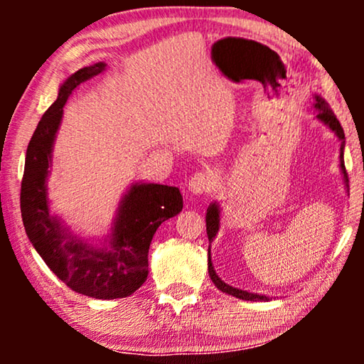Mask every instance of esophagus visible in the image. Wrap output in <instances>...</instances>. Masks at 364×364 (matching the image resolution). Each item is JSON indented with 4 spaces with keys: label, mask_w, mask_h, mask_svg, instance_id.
I'll list each match as a JSON object with an SVG mask.
<instances>
[{
    "label": "esophagus",
    "mask_w": 364,
    "mask_h": 364,
    "mask_svg": "<svg viewBox=\"0 0 364 364\" xmlns=\"http://www.w3.org/2000/svg\"><path fill=\"white\" fill-rule=\"evenodd\" d=\"M215 187V177L212 172H197L193 173L191 181H188V192L193 196H202V193H208Z\"/></svg>",
    "instance_id": "34e87169"
}]
</instances>
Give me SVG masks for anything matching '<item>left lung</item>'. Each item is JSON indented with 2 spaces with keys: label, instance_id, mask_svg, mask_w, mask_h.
Returning <instances> with one entry per match:
<instances>
[{
  "label": "left lung",
  "instance_id": "1",
  "mask_svg": "<svg viewBox=\"0 0 364 364\" xmlns=\"http://www.w3.org/2000/svg\"><path fill=\"white\" fill-rule=\"evenodd\" d=\"M315 107H316V119H320L323 124H326L328 127L331 129L333 132L336 134V137L341 141V147H340V166H341V172H343V178H345V183L348 187V173H346V167H345V161H343V149H345V132H343V127L340 121H338L335 112L328 107V102L325 99L320 96H315ZM205 222H207V235H208V242H212L215 238L218 227H220V210H218L217 203H212L210 207L207 208V215H205ZM208 275H210L212 282L215 283V287L218 290L223 293H228V295L240 298V300H247V301H268V296L265 295H257V293H248L243 290H238V288H233L230 285H227L225 282H222L218 275L213 270V265L210 262V245H208Z\"/></svg>",
  "mask_w": 364,
  "mask_h": 364
}]
</instances>
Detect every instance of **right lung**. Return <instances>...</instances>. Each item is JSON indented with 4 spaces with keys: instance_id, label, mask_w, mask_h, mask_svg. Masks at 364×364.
<instances>
[{
    "instance_id": "1",
    "label": "right lung",
    "mask_w": 364,
    "mask_h": 364,
    "mask_svg": "<svg viewBox=\"0 0 364 364\" xmlns=\"http://www.w3.org/2000/svg\"><path fill=\"white\" fill-rule=\"evenodd\" d=\"M106 64L82 68L59 87L58 99L43 114L31 141L21 181V217L26 235L59 280L81 295L114 300L132 295L146 282L149 247L162 222L177 215L183 202L177 187L134 183L119 207L109 247L96 248L71 235L49 213L46 177L61 124L63 107L79 84L104 71Z\"/></svg>"
}]
</instances>
